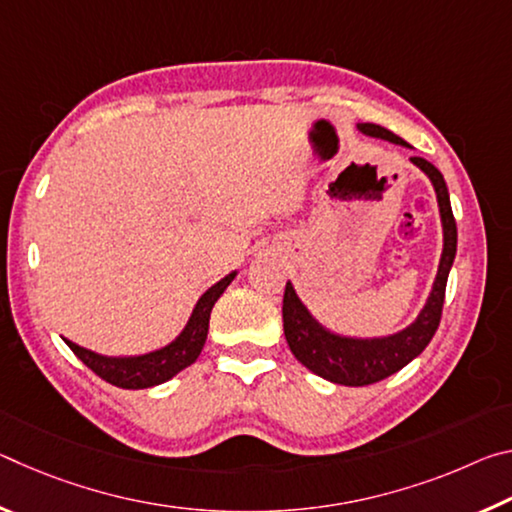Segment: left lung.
<instances>
[{
    "instance_id": "left-lung-1",
    "label": "left lung",
    "mask_w": 512,
    "mask_h": 512,
    "mask_svg": "<svg viewBox=\"0 0 512 512\" xmlns=\"http://www.w3.org/2000/svg\"><path fill=\"white\" fill-rule=\"evenodd\" d=\"M359 131L370 137H381V140H388L393 144L409 146L402 137H397L395 133L386 131V128H381L377 124H359ZM411 162L427 173L433 183V189H436L445 235L443 257H440L436 282H433L427 305H424L413 325L393 336H386V339H348V336L332 334L327 332L325 327H320L316 320L309 316L305 305L298 300L291 282H287V287H284V336H287L293 357H296L302 366L314 372V375L327 381H334V384L368 386L375 384V381L391 377L393 372L402 370L406 363L413 361L424 348H427L440 325L447 275L456 257V221L452 214V203H449V192L443 173L424 158H411Z\"/></svg>"
}]
</instances>
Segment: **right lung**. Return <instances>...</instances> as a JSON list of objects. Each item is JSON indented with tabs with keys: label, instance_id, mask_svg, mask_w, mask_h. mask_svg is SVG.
Returning a JSON list of instances; mask_svg holds the SVG:
<instances>
[{
	"label": "right lung",
	"instance_id": "add662e5",
	"mask_svg": "<svg viewBox=\"0 0 512 512\" xmlns=\"http://www.w3.org/2000/svg\"><path fill=\"white\" fill-rule=\"evenodd\" d=\"M237 273L225 275L221 282H216L214 287L207 289L201 300L196 302L194 314L189 318L187 327L183 334L178 336L176 341L169 343L167 348L155 350L149 354H142V357H101L97 352H90L76 345L72 341L65 343L69 345L76 357H79L85 366H88L94 375H99L103 381L117 386V388H128V391H137V388H151L164 384L171 377H176L180 370L198 359L201 354L205 339H207V327H210V314L214 302L221 298V293L228 289V284L235 280Z\"/></svg>",
	"mask_w": 512,
	"mask_h": 512
}]
</instances>
